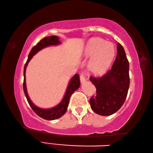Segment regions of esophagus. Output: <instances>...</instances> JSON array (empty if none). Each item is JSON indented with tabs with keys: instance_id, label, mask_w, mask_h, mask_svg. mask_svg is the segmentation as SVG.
Segmentation results:
<instances>
[{
	"instance_id": "obj_1",
	"label": "esophagus",
	"mask_w": 153,
	"mask_h": 153,
	"mask_svg": "<svg viewBox=\"0 0 153 153\" xmlns=\"http://www.w3.org/2000/svg\"><path fill=\"white\" fill-rule=\"evenodd\" d=\"M85 81H86V77H85L84 74H81L80 75V82L81 83H84Z\"/></svg>"
}]
</instances>
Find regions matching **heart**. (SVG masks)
I'll list each match as a JSON object with an SVG mask.
<instances>
[{"instance_id": "obj_1", "label": "heart", "mask_w": 153, "mask_h": 153, "mask_svg": "<svg viewBox=\"0 0 153 153\" xmlns=\"http://www.w3.org/2000/svg\"><path fill=\"white\" fill-rule=\"evenodd\" d=\"M115 54L113 44L101 38H92L84 49V56L86 58L92 57L88 64L89 70L96 74H101L107 69Z\"/></svg>"}]
</instances>
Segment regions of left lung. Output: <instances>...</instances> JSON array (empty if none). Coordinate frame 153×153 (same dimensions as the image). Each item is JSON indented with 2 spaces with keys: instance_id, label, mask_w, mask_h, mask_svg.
Returning <instances> with one entry per match:
<instances>
[{
  "instance_id": "1",
  "label": "left lung",
  "mask_w": 153,
  "mask_h": 153,
  "mask_svg": "<svg viewBox=\"0 0 153 153\" xmlns=\"http://www.w3.org/2000/svg\"><path fill=\"white\" fill-rule=\"evenodd\" d=\"M90 79L97 88V95L90 99L92 109L103 116L117 112L125 102L129 86V62L120 43L111 68L101 77L90 76Z\"/></svg>"
}]
</instances>
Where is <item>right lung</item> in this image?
<instances>
[{"label":"right lung","instance_id":"1","mask_svg":"<svg viewBox=\"0 0 153 153\" xmlns=\"http://www.w3.org/2000/svg\"><path fill=\"white\" fill-rule=\"evenodd\" d=\"M61 44L60 41H59V38L58 36H48V37L44 38L43 39L41 40L37 45L33 46L32 48V50L30 52L29 55H28L27 60L26 61V63L25 64L24 66V84H23V87H24V91L25 93V97H26L27 102L29 103L31 108L32 110L34 111L36 114L39 116V117H42L46 120H56V119L60 118L61 116H63L67 109V107H68L69 99L71 94L76 91V90L79 88L80 85V80H79V76L78 74L74 75V76L72 77L70 82L69 83L68 87H67L65 94L63 100L61 102L59 103L55 107H54L51 108H41L33 104L29 98V96L27 92V88H26V84H25V69L28 63H29L31 59L33 57V56L36 55L38 51L42 50V48L47 47L49 46H54V45H58Z\"/></svg>","mask_w":153,"mask_h":153}]
</instances>
